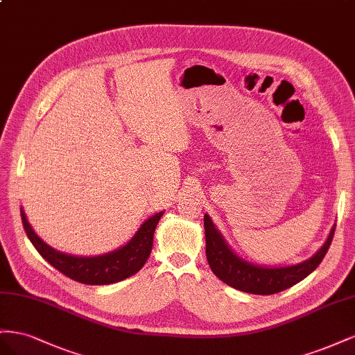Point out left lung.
Returning a JSON list of instances; mask_svg holds the SVG:
<instances>
[{
	"mask_svg": "<svg viewBox=\"0 0 355 355\" xmlns=\"http://www.w3.org/2000/svg\"><path fill=\"white\" fill-rule=\"evenodd\" d=\"M205 241H207V260L214 275L225 284L250 295H273V293L290 288L311 272L318 268L324 256L331 244L335 227L333 225L326 242L312 257L303 260L296 265L288 266H260L239 257L230 248L225 236L214 226L208 214L204 216Z\"/></svg>",
	"mask_w": 355,
	"mask_h": 355,
	"instance_id": "8db88e82",
	"label": "left lung"
}]
</instances>
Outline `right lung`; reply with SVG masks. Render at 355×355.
<instances>
[{
  "mask_svg": "<svg viewBox=\"0 0 355 355\" xmlns=\"http://www.w3.org/2000/svg\"><path fill=\"white\" fill-rule=\"evenodd\" d=\"M20 216L29 241L44 260L68 278L89 286H107L126 279L146 265L153 247L155 230L164 211L156 212L139 226L137 234L125 245L101 256H73L47 245L29 225L25 211L20 208Z\"/></svg>",
  "mask_w": 355,
  "mask_h": 355,
  "instance_id": "add662e5",
  "label": "right lung"
}]
</instances>
